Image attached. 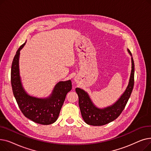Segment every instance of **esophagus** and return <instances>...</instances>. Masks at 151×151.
<instances>
[{
    "label": "esophagus",
    "instance_id": "34e87169",
    "mask_svg": "<svg viewBox=\"0 0 151 151\" xmlns=\"http://www.w3.org/2000/svg\"><path fill=\"white\" fill-rule=\"evenodd\" d=\"M75 82L77 83H78V79H76V78H75Z\"/></svg>",
    "mask_w": 151,
    "mask_h": 151
}]
</instances>
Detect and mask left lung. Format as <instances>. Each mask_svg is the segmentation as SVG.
<instances>
[{
    "instance_id": "1",
    "label": "left lung",
    "mask_w": 151,
    "mask_h": 151,
    "mask_svg": "<svg viewBox=\"0 0 151 151\" xmlns=\"http://www.w3.org/2000/svg\"><path fill=\"white\" fill-rule=\"evenodd\" d=\"M128 52L132 56L129 50ZM131 59L132 70L128 86L119 99L113 105L100 109L93 105L88 93L80 88H76L81 113L86 124L93 126L104 125L113 121L121 114L131 96L134 86V65L132 57Z\"/></svg>"
}]
</instances>
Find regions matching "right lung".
<instances>
[{"label": "right lung", "mask_w": 151, "mask_h": 151, "mask_svg": "<svg viewBox=\"0 0 151 151\" xmlns=\"http://www.w3.org/2000/svg\"><path fill=\"white\" fill-rule=\"evenodd\" d=\"M18 50L13 60L11 70V83L14 98L22 114L37 124L49 125L56 121L67 93L72 88L70 80L60 81L55 86L51 96L46 99H38L28 95L21 84L19 70L20 50Z\"/></svg>", "instance_id": "add662e5"}]
</instances>
